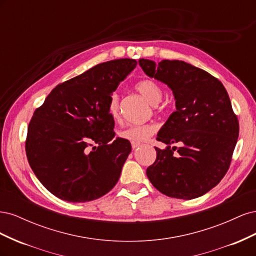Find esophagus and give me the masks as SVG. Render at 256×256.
Instances as JSON below:
<instances>
[{
  "label": "esophagus",
  "mask_w": 256,
  "mask_h": 256,
  "mask_svg": "<svg viewBox=\"0 0 256 256\" xmlns=\"http://www.w3.org/2000/svg\"><path fill=\"white\" fill-rule=\"evenodd\" d=\"M140 145H141V143H138V142H134V141L131 142V146H132V150H136Z\"/></svg>",
  "instance_id": "1"
}]
</instances>
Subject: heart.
<instances>
[{"label":"heart","mask_w":256,"mask_h":256,"mask_svg":"<svg viewBox=\"0 0 256 256\" xmlns=\"http://www.w3.org/2000/svg\"><path fill=\"white\" fill-rule=\"evenodd\" d=\"M136 90L150 104L156 106L164 95V90L160 84L154 80H143L136 85ZM109 113L113 120L118 118L120 114V97L114 92L109 102ZM157 131V126L154 124H143V125H132L122 130L120 136L129 141L141 142L145 141Z\"/></svg>","instance_id":"heart-1"}]
</instances>
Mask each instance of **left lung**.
<instances>
[{"mask_svg":"<svg viewBox=\"0 0 256 256\" xmlns=\"http://www.w3.org/2000/svg\"><path fill=\"white\" fill-rule=\"evenodd\" d=\"M138 65L172 90L176 106L157 136L166 147H154L157 158L146 175L168 196H202L226 174L237 143L239 124L228 92L210 74L184 60L156 64L140 58ZM175 142L181 147L171 149L169 145Z\"/></svg>","mask_w":256,"mask_h":256,"instance_id":"obj_1","label":"left lung"}]
</instances>
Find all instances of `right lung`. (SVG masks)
Returning a JSON list of instances; mask_svg holds the SVG:
<instances>
[{
	"instance_id": "1",
	"label": "right lung",
	"mask_w": 256,
	"mask_h": 256,
	"mask_svg": "<svg viewBox=\"0 0 256 256\" xmlns=\"http://www.w3.org/2000/svg\"><path fill=\"white\" fill-rule=\"evenodd\" d=\"M136 66L130 58L98 64L58 84L34 112L26 157L38 180L58 198L88 202L118 182L131 144L114 138L109 102Z\"/></svg>"
}]
</instances>
